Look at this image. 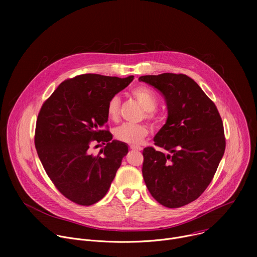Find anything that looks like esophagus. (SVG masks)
<instances>
[{
  "label": "esophagus",
  "instance_id": "1",
  "mask_svg": "<svg viewBox=\"0 0 257 257\" xmlns=\"http://www.w3.org/2000/svg\"><path fill=\"white\" fill-rule=\"evenodd\" d=\"M129 148H130V150H132V151H137V152H139V151L142 150V149L140 148V146H137V145H130Z\"/></svg>",
  "mask_w": 257,
  "mask_h": 257
}]
</instances>
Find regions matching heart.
Wrapping results in <instances>:
<instances>
[{
    "mask_svg": "<svg viewBox=\"0 0 257 257\" xmlns=\"http://www.w3.org/2000/svg\"><path fill=\"white\" fill-rule=\"evenodd\" d=\"M132 96L141 104L144 108L145 118L150 121H157L158 116L154 109L158 104V97L156 93L149 87L140 85L131 90ZM120 109V97L115 95L109 98L106 104L105 113L109 121L116 122L119 118ZM150 129L145 124H123L115 129V138L121 142L128 143L131 145H137L149 135Z\"/></svg>",
    "mask_w": 257,
    "mask_h": 257,
    "instance_id": "obj_1",
    "label": "heart"
}]
</instances>
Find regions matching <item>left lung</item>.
<instances>
[{
    "label": "left lung",
    "mask_w": 257,
    "mask_h": 257,
    "mask_svg": "<svg viewBox=\"0 0 257 257\" xmlns=\"http://www.w3.org/2000/svg\"><path fill=\"white\" fill-rule=\"evenodd\" d=\"M140 81L160 91L168 120L142 152V176L152 196L169 208L196 200L207 188L221 162L226 138L214 102L185 74L145 75Z\"/></svg>",
    "instance_id": "obj_1"
}]
</instances>
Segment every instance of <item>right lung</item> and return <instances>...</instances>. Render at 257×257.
Returning <instances> with one entry per match:
<instances>
[{"label":"right lung","mask_w":257,"mask_h":257,"mask_svg":"<svg viewBox=\"0 0 257 257\" xmlns=\"http://www.w3.org/2000/svg\"><path fill=\"white\" fill-rule=\"evenodd\" d=\"M133 79L77 75L63 81L43 103L35 125V149L53 184L70 201L94 204L111 186L128 146L112 140L105 108L109 98ZM100 142L106 145L100 154H90L93 144Z\"/></svg>","instance_id":"right-lung-1"}]
</instances>
